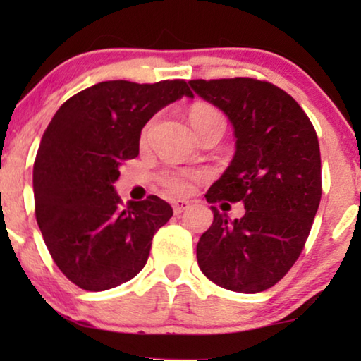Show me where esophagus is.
Returning <instances> with one entry per match:
<instances>
[{"label": "esophagus", "instance_id": "obj_1", "mask_svg": "<svg viewBox=\"0 0 361 361\" xmlns=\"http://www.w3.org/2000/svg\"><path fill=\"white\" fill-rule=\"evenodd\" d=\"M190 204L187 200H174L172 202V209H174V214L179 215L182 214V212H185L187 209H189Z\"/></svg>", "mask_w": 361, "mask_h": 361}]
</instances>
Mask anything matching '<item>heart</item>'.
Segmentation results:
<instances>
[{
	"mask_svg": "<svg viewBox=\"0 0 361 361\" xmlns=\"http://www.w3.org/2000/svg\"><path fill=\"white\" fill-rule=\"evenodd\" d=\"M190 121L194 125V130L199 128L215 125V123H224V118L215 108L207 105H197L190 113ZM225 125V123H224ZM151 133V123H147L145 130L141 133V141L146 142ZM202 179H205V172L202 171H189V169H179V171H167L161 176L162 185L172 194L177 195H189L194 192L195 185L199 184Z\"/></svg>",
	"mask_w": 361,
	"mask_h": 361,
	"instance_id": "obj_1",
	"label": "heart"
}]
</instances>
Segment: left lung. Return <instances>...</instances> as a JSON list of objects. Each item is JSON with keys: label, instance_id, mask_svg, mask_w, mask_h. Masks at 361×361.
Here are the masks:
<instances>
[{"label": "left lung", "instance_id": "left-lung-1", "mask_svg": "<svg viewBox=\"0 0 361 361\" xmlns=\"http://www.w3.org/2000/svg\"><path fill=\"white\" fill-rule=\"evenodd\" d=\"M189 83L228 116L236 137L233 159L205 199L245 204L235 220L210 207L214 224L197 243V261L216 286L261 293L293 268L312 228L322 195L317 135L299 103L273 83L246 77Z\"/></svg>", "mask_w": 361, "mask_h": 361}]
</instances>
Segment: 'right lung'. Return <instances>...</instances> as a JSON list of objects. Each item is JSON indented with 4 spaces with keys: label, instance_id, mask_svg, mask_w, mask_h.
Listing matches in <instances>:
<instances>
[{
    "label": "right lung",
    "instance_id": "right-lung-1",
    "mask_svg": "<svg viewBox=\"0 0 361 361\" xmlns=\"http://www.w3.org/2000/svg\"><path fill=\"white\" fill-rule=\"evenodd\" d=\"M182 97L194 98L185 80L100 82L68 98L44 131L32 172L36 219L52 259L78 288H116L145 268L172 209L156 195L123 205L113 184L140 154L146 123Z\"/></svg>",
    "mask_w": 361,
    "mask_h": 361
}]
</instances>
